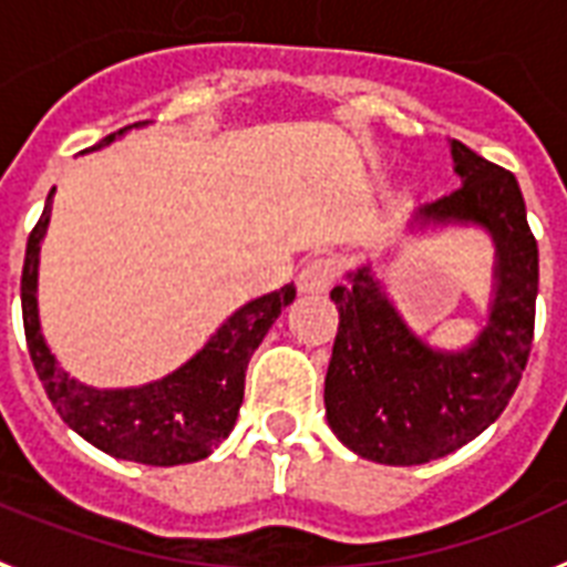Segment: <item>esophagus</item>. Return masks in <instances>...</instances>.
Listing matches in <instances>:
<instances>
[{
    "mask_svg": "<svg viewBox=\"0 0 567 567\" xmlns=\"http://www.w3.org/2000/svg\"><path fill=\"white\" fill-rule=\"evenodd\" d=\"M336 278H339V264L333 257H312L298 272V289L303 295H321L333 287Z\"/></svg>",
    "mask_w": 567,
    "mask_h": 567,
    "instance_id": "esophagus-1",
    "label": "esophagus"
}]
</instances>
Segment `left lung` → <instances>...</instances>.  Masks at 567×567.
Listing matches in <instances>:
<instances>
[{
  "label": "left lung",
  "mask_w": 567,
  "mask_h": 567,
  "mask_svg": "<svg viewBox=\"0 0 567 567\" xmlns=\"http://www.w3.org/2000/svg\"><path fill=\"white\" fill-rule=\"evenodd\" d=\"M461 188L414 210L417 226H481L495 243V295L470 348L434 350L409 330L371 266L330 298L339 333L324 379L327 423L350 452L388 466L437 461L502 417L536 324L539 246L516 176L452 142Z\"/></svg>",
  "instance_id": "1"
}]
</instances>
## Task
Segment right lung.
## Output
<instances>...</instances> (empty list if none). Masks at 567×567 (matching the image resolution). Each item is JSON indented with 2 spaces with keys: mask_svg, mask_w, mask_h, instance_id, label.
<instances>
[{
  "mask_svg": "<svg viewBox=\"0 0 567 567\" xmlns=\"http://www.w3.org/2000/svg\"><path fill=\"white\" fill-rule=\"evenodd\" d=\"M106 135L92 150L106 147L133 126ZM51 188L42 217L28 234L25 266H22V324L34 371L40 377L51 405L63 423L81 434L83 441L121 461L147 466H179L208 457L237 423V411L246 388V368L251 353L269 333L275 318L295 298V287L255 298L234 312L217 333L210 336L196 357L167 377L138 388H89L63 371L49 350L37 312V269L40 246L51 219Z\"/></svg>",
  "mask_w": 567,
  "mask_h": 567,
  "instance_id": "obj_1",
  "label": "right lung"
}]
</instances>
